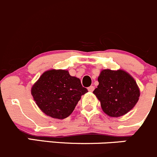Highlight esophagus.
I'll return each mask as SVG.
<instances>
[{"instance_id":"34e87169","label":"esophagus","mask_w":157,"mask_h":157,"mask_svg":"<svg viewBox=\"0 0 157 157\" xmlns=\"http://www.w3.org/2000/svg\"><path fill=\"white\" fill-rule=\"evenodd\" d=\"M94 86H89L88 87V91L89 92H93V90H94Z\"/></svg>"}]
</instances>
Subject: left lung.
I'll use <instances>...</instances> for the list:
<instances>
[{"instance_id": "1", "label": "left lung", "mask_w": 157, "mask_h": 157, "mask_svg": "<svg viewBox=\"0 0 157 157\" xmlns=\"http://www.w3.org/2000/svg\"><path fill=\"white\" fill-rule=\"evenodd\" d=\"M99 85L93 91L102 111L112 118L127 114L140 97V89L132 76L124 70L104 69L98 77Z\"/></svg>"}]
</instances>
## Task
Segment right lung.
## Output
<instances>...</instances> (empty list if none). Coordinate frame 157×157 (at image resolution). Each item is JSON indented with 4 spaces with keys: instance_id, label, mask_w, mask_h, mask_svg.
Wrapping results in <instances>:
<instances>
[{
    "instance_id": "1",
    "label": "right lung",
    "mask_w": 157,
    "mask_h": 157,
    "mask_svg": "<svg viewBox=\"0 0 157 157\" xmlns=\"http://www.w3.org/2000/svg\"><path fill=\"white\" fill-rule=\"evenodd\" d=\"M87 92L80 79L61 69L45 71L31 88L37 106L45 115L56 119L68 117L81 96Z\"/></svg>"
}]
</instances>
